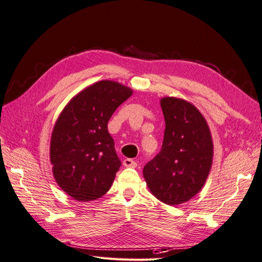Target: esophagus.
Here are the masks:
<instances>
[{
  "instance_id": "obj_1",
  "label": "esophagus",
  "mask_w": 262,
  "mask_h": 262,
  "mask_svg": "<svg viewBox=\"0 0 262 262\" xmlns=\"http://www.w3.org/2000/svg\"><path fill=\"white\" fill-rule=\"evenodd\" d=\"M123 165H124V167H127V168H136L138 163L135 160H132V159H124Z\"/></svg>"
}]
</instances>
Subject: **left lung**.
<instances>
[{"mask_svg":"<svg viewBox=\"0 0 262 262\" xmlns=\"http://www.w3.org/2000/svg\"><path fill=\"white\" fill-rule=\"evenodd\" d=\"M165 130L161 151L144 165L152 194L169 206L181 205L202 189L211 169L213 144L206 119L194 105L161 99Z\"/></svg>","mask_w":262,"mask_h":262,"instance_id":"obj_1","label":"left lung"}]
</instances>
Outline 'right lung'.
Instances as JSON below:
<instances>
[{
    "label": "right lung",
    "mask_w": 262,
    "mask_h": 262,
    "mask_svg": "<svg viewBox=\"0 0 262 262\" xmlns=\"http://www.w3.org/2000/svg\"><path fill=\"white\" fill-rule=\"evenodd\" d=\"M132 90L100 81L69 102L54 125L50 159L61 189L78 201H91L111 188L121 161L107 122Z\"/></svg>",
    "instance_id": "add662e5"
}]
</instances>
